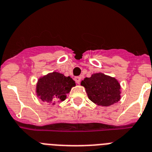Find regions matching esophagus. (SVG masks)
<instances>
[{
  "mask_svg": "<svg viewBox=\"0 0 152 152\" xmlns=\"http://www.w3.org/2000/svg\"><path fill=\"white\" fill-rule=\"evenodd\" d=\"M74 80H75V81H76V83L77 84H80V81H81V77H80V76H76V77L74 78Z\"/></svg>",
  "mask_w": 152,
  "mask_h": 152,
  "instance_id": "1",
  "label": "esophagus"
}]
</instances>
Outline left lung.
Returning a JSON list of instances; mask_svg holds the SVG:
<instances>
[{"label": "left lung", "mask_w": 152, "mask_h": 152, "mask_svg": "<svg viewBox=\"0 0 152 152\" xmlns=\"http://www.w3.org/2000/svg\"><path fill=\"white\" fill-rule=\"evenodd\" d=\"M89 99L101 106H110L120 100V84L116 79L103 73H94L81 82Z\"/></svg>", "instance_id": "8db88e82"}]
</instances>
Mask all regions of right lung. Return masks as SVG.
<instances>
[{"label": "right lung", "mask_w": 152, "mask_h": 152, "mask_svg": "<svg viewBox=\"0 0 152 152\" xmlns=\"http://www.w3.org/2000/svg\"><path fill=\"white\" fill-rule=\"evenodd\" d=\"M75 86L76 83L70 76L54 72L39 79L37 94L44 102L54 104L57 101H64Z\"/></svg>", "instance_id": "obj_1"}]
</instances>
